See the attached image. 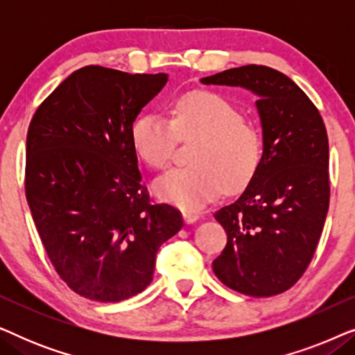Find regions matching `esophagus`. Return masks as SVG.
<instances>
[{
	"mask_svg": "<svg viewBox=\"0 0 355 355\" xmlns=\"http://www.w3.org/2000/svg\"><path fill=\"white\" fill-rule=\"evenodd\" d=\"M182 218H184V221L187 223V225H192V223H196L200 216H198L197 211H184Z\"/></svg>",
	"mask_w": 355,
	"mask_h": 355,
	"instance_id": "34e87169",
	"label": "esophagus"
}]
</instances>
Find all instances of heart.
I'll return each instance as SVG.
<instances>
[{"instance_id": "obj_1", "label": "heart", "mask_w": 355, "mask_h": 355, "mask_svg": "<svg viewBox=\"0 0 355 355\" xmlns=\"http://www.w3.org/2000/svg\"><path fill=\"white\" fill-rule=\"evenodd\" d=\"M176 137L198 139L193 168L171 169L153 184L162 200L187 211H197L254 178L261 158L260 132L225 96L193 90L173 101L171 119L144 113L134 121L130 142L148 166L162 169L173 157Z\"/></svg>"}]
</instances>
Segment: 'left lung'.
<instances>
[{
	"instance_id": "1",
	"label": "left lung",
	"mask_w": 355,
	"mask_h": 355,
	"mask_svg": "<svg viewBox=\"0 0 355 355\" xmlns=\"http://www.w3.org/2000/svg\"><path fill=\"white\" fill-rule=\"evenodd\" d=\"M200 82L242 87L259 96L263 140L245 191L215 213L227 244L213 260V271L241 294H281L307 270L327 220L329 150L323 119L300 87L271 67L241 66Z\"/></svg>"
}]
</instances>
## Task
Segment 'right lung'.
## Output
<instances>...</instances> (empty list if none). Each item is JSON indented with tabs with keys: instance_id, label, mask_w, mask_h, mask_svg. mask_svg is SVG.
Returning a JSON list of instances; mask_svg holds the SVG:
<instances>
[{
	"instance_id": "1",
	"label": "right lung",
	"mask_w": 355,
	"mask_h": 355,
	"mask_svg": "<svg viewBox=\"0 0 355 355\" xmlns=\"http://www.w3.org/2000/svg\"><path fill=\"white\" fill-rule=\"evenodd\" d=\"M168 74L85 66L38 106L27 132L26 196L61 279L82 297L119 302L153 279L163 242L184 226L150 205L130 142L140 111Z\"/></svg>"
}]
</instances>
